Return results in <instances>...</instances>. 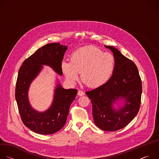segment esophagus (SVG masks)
Returning <instances> with one entry per match:
<instances>
[{"instance_id": "34e87169", "label": "esophagus", "mask_w": 159, "mask_h": 159, "mask_svg": "<svg viewBox=\"0 0 159 159\" xmlns=\"http://www.w3.org/2000/svg\"><path fill=\"white\" fill-rule=\"evenodd\" d=\"M77 94H78V96H84V95L85 94V93H84V92L82 91V90H78Z\"/></svg>"}]
</instances>
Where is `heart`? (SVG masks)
Returning a JSON list of instances; mask_svg holds the SVG:
<instances>
[{
  "mask_svg": "<svg viewBox=\"0 0 159 159\" xmlns=\"http://www.w3.org/2000/svg\"><path fill=\"white\" fill-rule=\"evenodd\" d=\"M61 69L69 82L75 83L81 73L84 83L90 87L97 88L111 77L115 69V58L97 47L87 46L74 51L70 55V61H63Z\"/></svg>",
  "mask_w": 159,
  "mask_h": 159,
  "instance_id": "heart-1",
  "label": "heart"
}]
</instances>
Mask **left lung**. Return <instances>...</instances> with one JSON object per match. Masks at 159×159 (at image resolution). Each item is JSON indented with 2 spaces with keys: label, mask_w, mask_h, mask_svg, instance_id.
Here are the masks:
<instances>
[{
  "label": "left lung",
  "mask_w": 159,
  "mask_h": 159,
  "mask_svg": "<svg viewBox=\"0 0 159 159\" xmlns=\"http://www.w3.org/2000/svg\"><path fill=\"white\" fill-rule=\"evenodd\" d=\"M110 49L115 58V69L110 79L104 85L85 94L91 100L94 121L100 129L107 131L121 129L137 116L140 109L142 84L134 63L118 49ZM125 99L124 106L113 108V103Z\"/></svg>",
  "instance_id": "left-lung-1"
}]
</instances>
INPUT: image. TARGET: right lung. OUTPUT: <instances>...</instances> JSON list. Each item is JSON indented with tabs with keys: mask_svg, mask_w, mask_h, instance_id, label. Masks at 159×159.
<instances>
[{
	"mask_svg": "<svg viewBox=\"0 0 159 159\" xmlns=\"http://www.w3.org/2000/svg\"><path fill=\"white\" fill-rule=\"evenodd\" d=\"M66 49L67 47L58 43L45 44L26 59L19 69L15 91L19 112L24 125L36 133L50 134L60 130L65 125L70 106L77 96V89H64L58 84L52 104L46 111H36L28 101V89L43 65L51 66L62 75L61 64Z\"/></svg>",
	"mask_w": 159,
	"mask_h": 159,
	"instance_id": "obj_1",
	"label": "right lung"
}]
</instances>
